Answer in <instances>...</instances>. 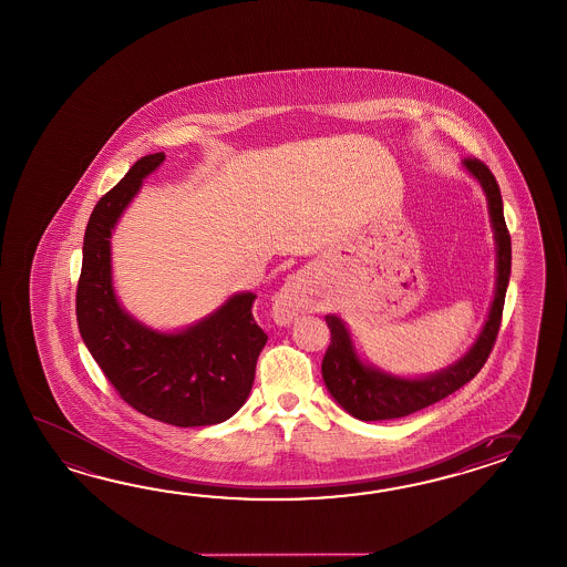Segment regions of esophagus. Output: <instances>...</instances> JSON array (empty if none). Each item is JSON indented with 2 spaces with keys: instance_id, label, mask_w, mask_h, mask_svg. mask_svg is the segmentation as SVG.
Wrapping results in <instances>:
<instances>
[{
  "instance_id": "34e87169",
  "label": "esophagus",
  "mask_w": 567,
  "mask_h": 567,
  "mask_svg": "<svg viewBox=\"0 0 567 567\" xmlns=\"http://www.w3.org/2000/svg\"><path fill=\"white\" fill-rule=\"evenodd\" d=\"M309 302V282L302 272L290 275L282 289L278 290L275 302H272V317L280 326H289L292 319L307 309Z\"/></svg>"
}]
</instances>
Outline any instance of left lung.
<instances>
[{
    "mask_svg": "<svg viewBox=\"0 0 567 567\" xmlns=\"http://www.w3.org/2000/svg\"><path fill=\"white\" fill-rule=\"evenodd\" d=\"M462 164L486 193L492 229L496 239L498 275L491 313L480 331L478 340L464 358H460L450 368H443L440 372L423 378L392 377L374 365L364 364L353 350L352 338L346 323L336 315H326L331 341L328 352L323 355L321 374L331 396L360 421L399 419L416 413L429 404L437 403L476 377L494 348L503 319L506 287L511 278V234L504 221L501 189L491 168L478 158H464Z\"/></svg>",
    "mask_w": 567,
    "mask_h": 567,
    "instance_id": "1",
    "label": "left lung"
}]
</instances>
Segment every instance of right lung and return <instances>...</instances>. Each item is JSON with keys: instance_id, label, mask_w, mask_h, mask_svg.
Listing matches in <instances>:
<instances>
[{"instance_id": "obj_1", "label": "right lung", "mask_w": 567, "mask_h": 567, "mask_svg": "<svg viewBox=\"0 0 567 567\" xmlns=\"http://www.w3.org/2000/svg\"><path fill=\"white\" fill-rule=\"evenodd\" d=\"M163 161L164 152L142 156L89 217L76 323L89 352L130 406L168 425L203 427L236 415L246 403L268 336L254 321V292L229 297L176 333L142 326L117 302L110 238L142 178Z\"/></svg>"}]
</instances>
